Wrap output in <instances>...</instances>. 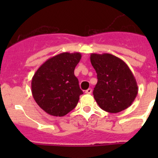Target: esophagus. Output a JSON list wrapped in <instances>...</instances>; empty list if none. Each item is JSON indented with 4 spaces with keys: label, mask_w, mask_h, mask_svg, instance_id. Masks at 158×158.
Returning <instances> with one entry per match:
<instances>
[{
    "label": "esophagus",
    "mask_w": 158,
    "mask_h": 158,
    "mask_svg": "<svg viewBox=\"0 0 158 158\" xmlns=\"http://www.w3.org/2000/svg\"><path fill=\"white\" fill-rule=\"evenodd\" d=\"M92 89H88L87 90H85V93L86 94H91L92 93Z\"/></svg>",
    "instance_id": "34e87169"
}]
</instances>
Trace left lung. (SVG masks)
<instances>
[{"label":"left lung","instance_id":"8db88e82","mask_svg":"<svg viewBox=\"0 0 158 158\" xmlns=\"http://www.w3.org/2000/svg\"><path fill=\"white\" fill-rule=\"evenodd\" d=\"M90 60L97 73L93 95L98 106L110 113L128 108L138 95V87L128 65L109 53H92Z\"/></svg>","mask_w":158,"mask_h":158}]
</instances>
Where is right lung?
Wrapping results in <instances>:
<instances>
[{"label": "right lung", "instance_id": "obj_1", "mask_svg": "<svg viewBox=\"0 0 158 158\" xmlns=\"http://www.w3.org/2000/svg\"><path fill=\"white\" fill-rule=\"evenodd\" d=\"M81 57L80 52H62L47 60L33 75L32 95L47 114L62 117L77 105L83 92L74 69Z\"/></svg>", "mask_w": 158, "mask_h": 158}]
</instances>
